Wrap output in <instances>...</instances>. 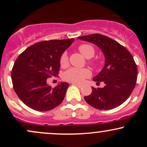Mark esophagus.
I'll use <instances>...</instances> for the list:
<instances>
[{
  "label": "esophagus",
  "mask_w": 147,
  "mask_h": 147,
  "mask_svg": "<svg viewBox=\"0 0 147 147\" xmlns=\"http://www.w3.org/2000/svg\"><path fill=\"white\" fill-rule=\"evenodd\" d=\"M72 85H75L76 86H77L79 88H82V86L80 85V84H76V83H72Z\"/></svg>",
  "instance_id": "1"
}]
</instances>
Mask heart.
<instances>
[{"label":"heart","mask_w":147,"mask_h":147,"mask_svg":"<svg viewBox=\"0 0 147 147\" xmlns=\"http://www.w3.org/2000/svg\"><path fill=\"white\" fill-rule=\"evenodd\" d=\"M79 52L86 59H90L95 55V50L90 45L83 44L79 47ZM68 57L66 52H64L60 59V63L61 65H66L68 63ZM90 76V71L86 68H71L65 72L63 78L65 80L76 84L83 83L85 79Z\"/></svg>","instance_id":"1"}]
</instances>
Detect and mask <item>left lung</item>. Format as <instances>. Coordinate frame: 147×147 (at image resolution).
I'll return each mask as SVG.
<instances>
[{
	"label": "left lung",
	"instance_id": "obj_1",
	"mask_svg": "<svg viewBox=\"0 0 147 147\" xmlns=\"http://www.w3.org/2000/svg\"><path fill=\"white\" fill-rule=\"evenodd\" d=\"M100 48L105 63L93 81L104 82V88L92 87L90 95L84 99L89 105L99 110H111L120 106L129 97L136 84L138 69L131 54L126 48L112 38L99 34L78 37Z\"/></svg>",
	"mask_w": 147,
	"mask_h": 147
}]
</instances>
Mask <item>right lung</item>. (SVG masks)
<instances>
[{"label": "right lung", "mask_w": 147, "mask_h": 147, "mask_svg": "<svg viewBox=\"0 0 147 147\" xmlns=\"http://www.w3.org/2000/svg\"><path fill=\"white\" fill-rule=\"evenodd\" d=\"M74 38L50 40L35 43L25 50L11 71V81L16 95L33 110L48 111L63 102L69 84L61 82L52 88L47 79L59 75L60 59Z\"/></svg>", "instance_id": "1"}]
</instances>
